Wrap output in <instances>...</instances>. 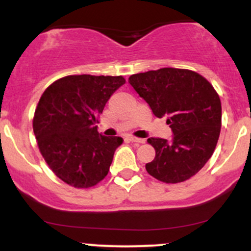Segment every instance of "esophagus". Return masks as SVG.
<instances>
[{"label":"esophagus","instance_id":"34e87169","mask_svg":"<svg viewBox=\"0 0 251 251\" xmlns=\"http://www.w3.org/2000/svg\"><path fill=\"white\" fill-rule=\"evenodd\" d=\"M128 140H129V142L135 143V144H143L144 142H145L144 139H140V138H135V137H129Z\"/></svg>","mask_w":251,"mask_h":251}]
</instances>
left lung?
I'll list each match as a JSON object with an SVG mask.
<instances>
[{"label": "left lung", "mask_w": 251, "mask_h": 251, "mask_svg": "<svg viewBox=\"0 0 251 251\" xmlns=\"http://www.w3.org/2000/svg\"><path fill=\"white\" fill-rule=\"evenodd\" d=\"M128 82L157 118L166 117L171 142L149 138L155 157L146 171L164 183H180L197 174L214 153L222 125L217 92L205 77L179 68L133 74Z\"/></svg>", "instance_id": "8db88e82"}]
</instances>
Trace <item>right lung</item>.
Returning a JSON list of instances; mask_svg holds the SVG:
<instances>
[{"label":"right lung","instance_id":"add662e5","mask_svg":"<svg viewBox=\"0 0 251 251\" xmlns=\"http://www.w3.org/2000/svg\"><path fill=\"white\" fill-rule=\"evenodd\" d=\"M123 76L68 75L43 92L33 119L40 152L56 177L77 189L106 177L120 137L98 132V117Z\"/></svg>","mask_w":251,"mask_h":251}]
</instances>
